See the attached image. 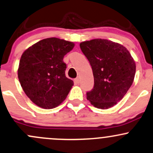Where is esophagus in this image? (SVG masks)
<instances>
[{
  "mask_svg": "<svg viewBox=\"0 0 153 153\" xmlns=\"http://www.w3.org/2000/svg\"><path fill=\"white\" fill-rule=\"evenodd\" d=\"M75 83H77V84H79V83H80V78H78V77L75 79Z\"/></svg>",
  "mask_w": 153,
  "mask_h": 153,
  "instance_id": "esophagus-1",
  "label": "esophagus"
}]
</instances>
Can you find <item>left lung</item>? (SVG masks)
Masks as SVG:
<instances>
[{
    "mask_svg": "<svg viewBox=\"0 0 153 153\" xmlns=\"http://www.w3.org/2000/svg\"><path fill=\"white\" fill-rule=\"evenodd\" d=\"M80 47L89 61L94 78V86L87 92V100L99 109L113 107L133 83L135 61L123 45L106 39L83 41Z\"/></svg>",
    "mask_w": 153,
    "mask_h": 153,
    "instance_id": "obj_1",
    "label": "left lung"
}]
</instances>
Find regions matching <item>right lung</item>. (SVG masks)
<instances>
[{"mask_svg":"<svg viewBox=\"0 0 153 153\" xmlns=\"http://www.w3.org/2000/svg\"><path fill=\"white\" fill-rule=\"evenodd\" d=\"M74 46L73 42L48 38L23 52L18 78L25 94L37 106L55 108L68 97L74 83L65 76L63 58Z\"/></svg>","mask_w":153,"mask_h":153,"instance_id":"obj_1","label":"right lung"}]
</instances>
